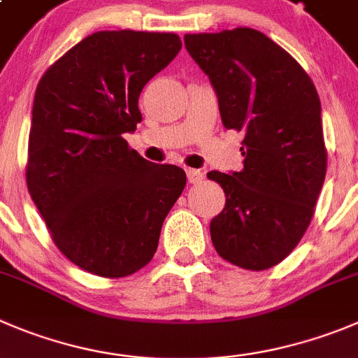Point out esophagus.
<instances>
[{
	"label": "esophagus",
	"mask_w": 358,
	"mask_h": 358,
	"mask_svg": "<svg viewBox=\"0 0 358 358\" xmlns=\"http://www.w3.org/2000/svg\"><path fill=\"white\" fill-rule=\"evenodd\" d=\"M203 178H205V173L199 171V169H187V180H189V183H192V185L201 183Z\"/></svg>",
	"instance_id": "obj_1"
}]
</instances>
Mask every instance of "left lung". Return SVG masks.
I'll return each mask as SVG.
<instances>
[{
	"label": "left lung",
	"instance_id": "8db88e82",
	"mask_svg": "<svg viewBox=\"0 0 358 358\" xmlns=\"http://www.w3.org/2000/svg\"><path fill=\"white\" fill-rule=\"evenodd\" d=\"M226 129L243 132V169L210 171L226 194L210 222L220 258L247 270L280 263L315 213L327 173L322 103L306 70L258 29L185 35Z\"/></svg>",
	"mask_w": 358,
	"mask_h": 358
}]
</instances>
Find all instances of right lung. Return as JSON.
<instances>
[{"label": "right lung", "instance_id": "add662e5", "mask_svg": "<svg viewBox=\"0 0 358 358\" xmlns=\"http://www.w3.org/2000/svg\"><path fill=\"white\" fill-rule=\"evenodd\" d=\"M182 49L175 33L120 29L83 38L43 73L29 129V196L52 240L100 277L138 272L155 255L185 171L130 150L146 83Z\"/></svg>", "mask_w": 358, "mask_h": 358}]
</instances>
